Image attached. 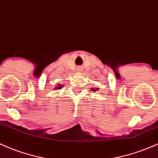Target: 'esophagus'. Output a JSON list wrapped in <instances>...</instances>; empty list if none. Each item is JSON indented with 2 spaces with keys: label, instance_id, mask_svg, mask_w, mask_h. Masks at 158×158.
Returning a JSON list of instances; mask_svg holds the SVG:
<instances>
[{
  "label": "esophagus",
  "instance_id": "obj_1",
  "mask_svg": "<svg viewBox=\"0 0 158 158\" xmlns=\"http://www.w3.org/2000/svg\"><path fill=\"white\" fill-rule=\"evenodd\" d=\"M77 70L79 71V72H81V71H82V68H81V67H78Z\"/></svg>",
  "mask_w": 158,
  "mask_h": 158
}]
</instances>
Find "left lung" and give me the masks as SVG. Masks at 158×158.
<instances>
[{"mask_svg":"<svg viewBox=\"0 0 158 158\" xmlns=\"http://www.w3.org/2000/svg\"><path fill=\"white\" fill-rule=\"evenodd\" d=\"M91 91H94V92H95V91H98V90H99V88H91Z\"/></svg>","mask_w":158,"mask_h":158,"instance_id":"left-lung-1","label":"left lung"}]
</instances>
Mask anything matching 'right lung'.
Instances as JSON below:
<instances>
[{
  "mask_svg": "<svg viewBox=\"0 0 158 158\" xmlns=\"http://www.w3.org/2000/svg\"><path fill=\"white\" fill-rule=\"evenodd\" d=\"M62 86H63V85H61L58 84V85H57V87H56V88H55V89H60V88H62Z\"/></svg>",
  "mask_w": 158,
  "mask_h": 158,
  "instance_id": "obj_1",
  "label": "right lung"
}]
</instances>
